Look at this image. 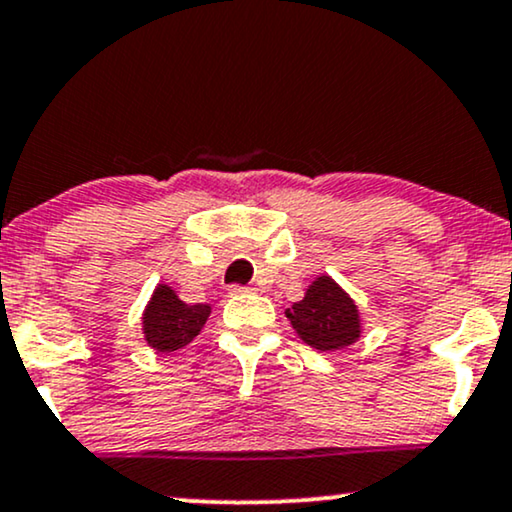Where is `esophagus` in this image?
<instances>
[{
	"label": "esophagus",
	"instance_id": "esophagus-1",
	"mask_svg": "<svg viewBox=\"0 0 512 512\" xmlns=\"http://www.w3.org/2000/svg\"><path fill=\"white\" fill-rule=\"evenodd\" d=\"M249 292H256V287H249V285H230V294H249Z\"/></svg>",
	"mask_w": 512,
	"mask_h": 512
}]
</instances>
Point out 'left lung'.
Returning <instances> with one entry per match:
<instances>
[{"label":"left lung","instance_id":"left-lung-1","mask_svg":"<svg viewBox=\"0 0 512 512\" xmlns=\"http://www.w3.org/2000/svg\"><path fill=\"white\" fill-rule=\"evenodd\" d=\"M285 313L296 334L318 351H339L361 337L358 306L327 275H320L306 289L304 299Z\"/></svg>","mask_w":512,"mask_h":512}]
</instances>
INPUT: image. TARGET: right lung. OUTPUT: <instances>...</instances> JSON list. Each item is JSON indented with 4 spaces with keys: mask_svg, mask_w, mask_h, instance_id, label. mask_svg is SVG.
<instances>
[{
    "mask_svg": "<svg viewBox=\"0 0 512 512\" xmlns=\"http://www.w3.org/2000/svg\"><path fill=\"white\" fill-rule=\"evenodd\" d=\"M208 313H211L208 304L189 306L168 285H159L144 308V339L159 353L178 351L201 332Z\"/></svg>",
    "mask_w": 512,
    "mask_h": 512,
    "instance_id": "1",
    "label": "right lung"
}]
</instances>
